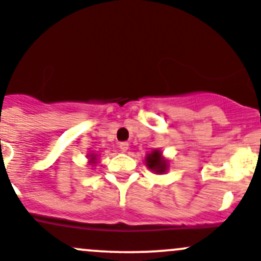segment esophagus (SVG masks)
<instances>
[{
  "instance_id": "1",
  "label": "esophagus",
  "mask_w": 261,
  "mask_h": 261,
  "mask_svg": "<svg viewBox=\"0 0 261 261\" xmlns=\"http://www.w3.org/2000/svg\"><path fill=\"white\" fill-rule=\"evenodd\" d=\"M128 143H120V149L121 151H127L128 150Z\"/></svg>"
}]
</instances>
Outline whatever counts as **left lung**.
<instances>
[{"instance_id": "1", "label": "left lung", "mask_w": 261, "mask_h": 261, "mask_svg": "<svg viewBox=\"0 0 261 261\" xmlns=\"http://www.w3.org/2000/svg\"><path fill=\"white\" fill-rule=\"evenodd\" d=\"M145 165L154 174H165L169 169V162L163 156V152L159 149L151 150V152L146 155Z\"/></svg>"}]
</instances>
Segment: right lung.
Segmentation results:
<instances>
[{
  "instance_id": "right-lung-1",
  "label": "right lung",
  "mask_w": 261,
  "mask_h": 261,
  "mask_svg": "<svg viewBox=\"0 0 261 261\" xmlns=\"http://www.w3.org/2000/svg\"><path fill=\"white\" fill-rule=\"evenodd\" d=\"M87 158H88V165H94L97 163V154H94V152L87 154Z\"/></svg>"
}]
</instances>
